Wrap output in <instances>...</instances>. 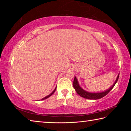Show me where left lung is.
<instances>
[{
  "label": "left lung",
  "mask_w": 131,
  "mask_h": 131,
  "mask_svg": "<svg viewBox=\"0 0 131 131\" xmlns=\"http://www.w3.org/2000/svg\"><path fill=\"white\" fill-rule=\"evenodd\" d=\"M119 77V74L118 75V76L117 77V79L116 81L114 82V83L113 84L112 87H111L109 89L105 91L102 92H98V93H92V92H89L86 91L84 90L83 88H82L80 86L79 82L77 81V79H76V77H74V79L73 81V87L74 88V90H76V91L77 92V94H78L80 96L84 97L85 99H95V100H96V99H101L102 97H104L106 96L108 92H109L111 90L113 89V88L114 87V85H116V83L118 81Z\"/></svg>",
  "instance_id": "1"
}]
</instances>
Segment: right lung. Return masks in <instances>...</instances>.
Wrapping results in <instances>:
<instances>
[{"label": "right lung", "mask_w": 131, "mask_h": 131, "mask_svg": "<svg viewBox=\"0 0 131 131\" xmlns=\"http://www.w3.org/2000/svg\"><path fill=\"white\" fill-rule=\"evenodd\" d=\"M56 88H57V87L56 88H55V89H54V91H53L51 92V94L49 95H48V96H46V97H43V99H41V100H44V99H47V98H48V97H49L50 96H51V95L53 94H54V92L55 91V90H56Z\"/></svg>", "instance_id": "obj_1"}]
</instances>
